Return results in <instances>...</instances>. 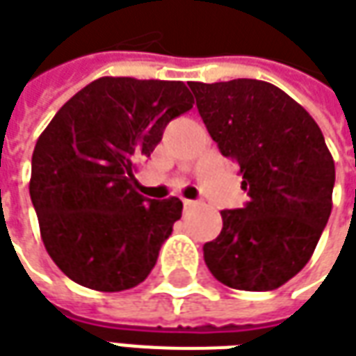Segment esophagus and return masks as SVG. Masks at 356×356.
Instances as JSON below:
<instances>
[{"label":"esophagus","mask_w":356,"mask_h":356,"mask_svg":"<svg viewBox=\"0 0 356 356\" xmlns=\"http://www.w3.org/2000/svg\"><path fill=\"white\" fill-rule=\"evenodd\" d=\"M183 204H185V209H193L197 201H191V199H183Z\"/></svg>","instance_id":"34e87169"}]
</instances>
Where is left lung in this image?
<instances>
[{"instance_id": "1", "label": "left lung", "mask_w": 356, "mask_h": 356, "mask_svg": "<svg viewBox=\"0 0 356 356\" xmlns=\"http://www.w3.org/2000/svg\"><path fill=\"white\" fill-rule=\"evenodd\" d=\"M220 154L236 161L244 209L220 211L222 230L202 246L228 288L270 291L309 262L333 207L335 161L307 110L264 80L191 82Z\"/></svg>"}]
</instances>
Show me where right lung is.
<instances>
[{"mask_svg": "<svg viewBox=\"0 0 356 356\" xmlns=\"http://www.w3.org/2000/svg\"><path fill=\"white\" fill-rule=\"evenodd\" d=\"M193 104L181 80L102 76L39 136L29 193L44 248L72 282L124 291L149 276L183 202L141 197L134 173Z\"/></svg>", "mask_w": 356, "mask_h": 356, "instance_id": "obj_1", "label": "right lung"}]
</instances>
